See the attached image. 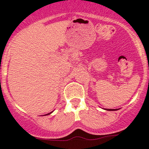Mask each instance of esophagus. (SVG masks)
Returning a JSON list of instances; mask_svg holds the SVG:
<instances>
[{
  "mask_svg": "<svg viewBox=\"0 0 149 149\" xmlns=\"http://www.w3.org/2000/svg\"><path fill=\"white\" fill-rule=\"evenodd\" d=\"M81 133H83L81 130H77V134H81Z\"/></svg>",
  "mask_w": 149,
  "mask_h": 149,
  "instance_id": "1",
  "label": "esophagus"
}]
</instances>
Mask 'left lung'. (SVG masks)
<instances>
[{"label":"left lung","instance_id":"obj_1","mask_svg":"<svg viewBox=\"0 0 149 149\" xmlns=\"http://www.w3.org/2000/svg\"><path fill=\"white\" fill-rule=\"evenodd\" d=\"M49 114H50V113H48V114H45V115H49Z\"/></svg>","mask_w":149,"mask_h":149}]
</instances>
